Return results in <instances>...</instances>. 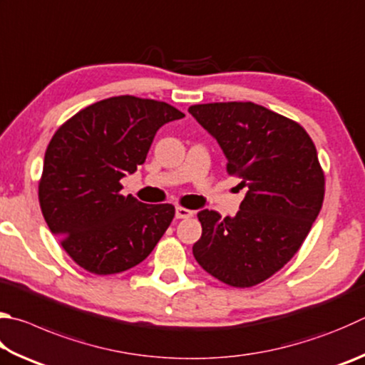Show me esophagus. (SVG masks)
<instances>
[{
	"label": "esophagus",
	"instance_id": "1",
	"mask_svg": "<svg viewBox=\"0 0 365 365\" xmlns=\"http://www.w3.org/2000/svg\"><path fill=\"white\" fill-rule=\"evenodd\" d=\"M191 215H193V210H190L187 207H180V205L175 207V217L177 218H188Z\"/></svg>",
	"mask_w": 365,
	"mask_h": 365
}]
</instances>
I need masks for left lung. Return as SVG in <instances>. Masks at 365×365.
<instances>
[{
  "instance_id": "left-lung-1",
  "label": "left lung",
  "mask_w": 365,
  "mask_h": 365,
  "mask_svg": "<svg viewBox=\"0 0 365 365\" xmlns=\"http://www.w3.org/2000/svg\"><path fill=\"white\" fill-rule=\"evenodd\" d=\"M217 138L227 172L247 193L240 212L197 214L196 262L231 287H252L277 273L307 240L322 207L326 178L313 140L300 124L254 102L188 108Z\"/></svg>"
}]
</instances>
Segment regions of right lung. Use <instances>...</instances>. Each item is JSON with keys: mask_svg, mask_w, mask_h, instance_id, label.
Listing matches in <instances>:
<instances>
[{"mask_svg": "<svg viewBox=\"0 0 365 365\" xmlns=\"http://www.w3.org/2000/svg\"><path fill=\"white\" fill-rule=\"evenodd\" d=\"M185 115L172 105L118 96L79 110L52 135L38 197L71 260L116 274L147 258L175 215L172 204L121 195V178L147 160L156 130Z\"/></svg>", "mask_w": 365, "mask_h": 365, "instance_id": "obj_1", "label": "right lung"}]
</instances>
